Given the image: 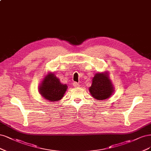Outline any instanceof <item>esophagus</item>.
Listing matches in <instances>:
<instances>
[{"mask_svg": "<svg viewBox=\"0 0 151 151\" xmlns=\"http://www.w3.org/2000/svg\"><path fill=\"white\" fill-rule=\"evenodd\" d=\"M73 86L75 87H78L79 86V84L78 83H76V82H74L73 83Z\"/></svg>", "mask_w": 151, "mask_h": 151, "instance_id": "1", "label": "esophagus"}]
</instances>
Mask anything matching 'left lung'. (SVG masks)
<instances>
[{"label":"left lung","mask_w":151,"mask_h":151,"mask_svg":"<svg viewBox=\"0 0 151 151\" xmlns=\"http://www.w3.org/2000/svg\"><path fill=\"white\" fill-rule=\"evenodd\" d=\"M89 90L93 98L102 100L109 98L114 92V87L106 73H96Z\"/></svg>","instance_id":"obj_1"}]
</instances>
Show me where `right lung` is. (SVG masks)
Here are the masks:
<instances>
[{"instance_id": "right-lung-1", "label": "right lung", "mask_w": 151, "mask_h": 151, "mask_svg": "<svg viewBox=\"0 0 151 151\" xmlns=\"http://www.w3.org/2000/svg\"><path fill=\"white\" fill-rule=\"evenodd\" d=\"M67 87L66 85L61 83L60 80L54 75V73H50L45 77L39 90L44 98L53 101L62 99Z\"/></svg>"}]
</instances>
